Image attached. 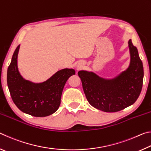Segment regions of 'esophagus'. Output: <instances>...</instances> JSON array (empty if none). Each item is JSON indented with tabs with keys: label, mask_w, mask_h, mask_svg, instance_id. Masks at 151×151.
<instances>
[{
	"label": "esophagus",
	"mask_w": 151,
	"mask_h": 151,
	"mask_svg": "<svg viewBox=\"0 0 151 151\" xmlns=\"http://www.w3.org/2000/svg\"><path fill=\"white\" fill-rule=\"evenodd\" d=\"M81 68V66H77V68H78V69H79V68Z\"/></svg>",
	"instance_id": "obj_1"
}]
</instances>
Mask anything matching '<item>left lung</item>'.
Wrapping results in <instances>:
<instances>
[{
  "label": "left lung",
  "mask_w": 151,
  "mask_h": 151,
  "mask_svg": "<svg viewBox=\"0 0 151 151\" xmlns=\"http://www.w3.org/2000/svg\"><path fill=\"white\" fill-rule=\"evenodd\" d=\"M129 47V66L115 78L104 79L93 72L78 71L86 99L94 108L107 112H118L132 105L139 98L143 83V65L131 39Z\"/></svg>",
  "instance_id": "left-lung-1"
}]
</instances>
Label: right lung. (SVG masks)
<instances>
[{
  "instance_id": "obj_1",
  "label": "right lung",
  "mask_w": 151,
  "mask_h": 151,
  "mask_svg": "<svg viewBox=\"0 0 151 151\" xmlns=\"http://www.w3.org/2000/svg\"><path fill=\"white\" fill-rule=\"evenodd\" d=\"M19 48L20 45L14 50L7 70V85L12 101L20 111L30 115L37 117L50 115L59 107L66 82L75 75V71L73 68L58 70L41 83L25 80L18 69Z\"/></svg>"
}]
</instances>
